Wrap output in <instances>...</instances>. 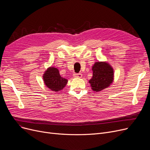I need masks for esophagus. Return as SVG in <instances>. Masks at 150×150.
<instances>
[{
	"mask_svg": "<svg viewBox=\"0 0 150 150\" xmlns=\"http://www.w3.org/2000/svg\"><path fill=\"white\" fill-rule=\"evenodd\" d=\"M74 76L75 77V78H81L83 76V74H81V73L74 74Z\"/></svg>",
	"mask_w": 150,
	"mask_h": 150,
	"instance_id": "obj_1",
	"label": "esophagus"
}]
</instances>
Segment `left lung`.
Masks as SVG:
<instances>
[{
	"label": "left lung",
	"mask_w": 150,
	"mask_h": 150,
	"mask_svg": "<svg viewBox=\"0 0 150 150\" xmlns=\"http://www.w3.org/2000/svg\"><path fill=\"white\" fill-rule=\"evenodd\" d=\"M93 75L89 83L91 89L100 92L110 86L114 80V69L109 63L98 61L92 67Z\"/></svg>",
	"instance_id": "left-lung-1"
}]
</instances>
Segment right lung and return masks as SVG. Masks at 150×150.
Segmentation results:
<instances>
[{"instance_id": "obj_1", "label": "right lung", "mask_w": 150, "mask_h": 150, "mask_svg": "<svg viewBox=\"0 0 150 150\" xmlns=\"http://www.w3.org/2000/svg\"><path fill=\"white\" fill-rule=\"evenodd\" d=\"M42 77L45 85L54 92L61 91L66 86L68 81L66 78L60 75L59 70L54 67L47 68Z\"/></svg>"}]
</instances>
